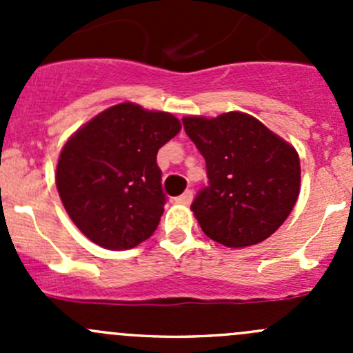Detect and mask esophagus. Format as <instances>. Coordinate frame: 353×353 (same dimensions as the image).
<instances>
[{"label": "esophagus", "mask_w": 353, "mask_h": 353, "mask_svg": "<svg viewBox=\"0 0 353 353\" xmlns=\"http://www.w3.org/2000/svg\"><path fill=\"white\" fill-rule=\"evenodd\" d=\"M176 201L177 203H181V205H190L191 201H193V191H184L183 194H181V196H177L176 198Z\"/></svg>", "instance_id": "esophagus-1"}]
</instances>
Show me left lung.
Wrapping results in <instances>:
<instances>
[{
  "instance_id": "left-lung-1",
  "label": "left lung",
  "mask_w": 353,
  "mask_h": 353,
  "mask_svg": "<svg viewBox=\"0 0 353 353\" xmlns=\"http://www.w3.org/2000/svg\"><path fill=\"white\" fill-rule=\"evenodd\" d=\"M183 124L206 162L208 186L191 205L203 232L227 248L268 239L301 191L295 148L244 112L190 116Z\"/></svg>"
}]
</instances>
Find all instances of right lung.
I'll return each instance as SVG.
<instances>
[{
  "instance_id": "right-lung-1",
  "label": "right lung",
  "mask_w": 353,
  "mask_h": 353,
  "mask_svg": "<svg viewBox=\"0 0 353 353\" xmlns=\"http://www.w3.org/2000/svg\"><path fill=\"white\" fill-rule=\"evenodd\" d=\"M179 131L172 114L123 102L97 114L66 141L56 186L83 236L123 251L155 232L165 205L157 152Z\"/></svg>"
}]
</instances>
